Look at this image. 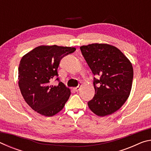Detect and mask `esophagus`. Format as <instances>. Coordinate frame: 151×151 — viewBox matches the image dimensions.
I'll return each mask as SVG.
<instances>
[{"label": "esophagus", "instance_id": "1", "mask_svg": "<svg viewBox=\"0 0 151 151\" xmlns=\"http://www.w3.org/2000/svg\"><path fill=\"white\" fill-rule=\"evenodd\" d=\"M81 87V85L80 84V85H79L78 86H76V87L74 88V90H75L76 92H78L79 90H80Z\"/></svg>", "mask_w": 151, "mask_h": 151}]
</instances>
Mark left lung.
<instances>
[{
    "label": "left lung",
    "instance_id": "obj_1",
    "mask_svg": "<svg viewBox=\"0 0 151 151\" xmlns=\"http://www.w3.org/2000/svg\"><path fill=\"white\" fill-rule=\"evenodd\" d=\"M82 55L94 75L95 94L88 106L99 116L114 113L121 108L131 93L133 68L119 48L108 44H93L80 47ZM99 83L100 86H96Z\"/></svg>",
    "mask_w": 151,
    "mask_h": 151
}]
</instances>
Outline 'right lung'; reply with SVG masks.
Instances as JSON below:
<instances>
[{
    "mask_svg": "<svg viewBox=\"0 0 151 151\" xmlns=\"http://www.w3.org/2000/svg\"><path fill=\"white\" fill-rule=\"evenodd\" d=\"M75 50V47L41 45L22 57L19 86L24 101L38 113L52 116L65 106L70 95V89L62 82L57 86L51 85V82L58 76L61 58Z\"/></svg>",
    "mask_w": 151,
    "mask_h": 151,
    "instance_id": "right-lung-1",
    "label": "right lung"
}]
</instances>
